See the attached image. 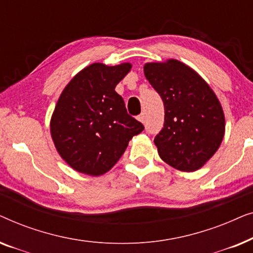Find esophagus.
Returning <instances> with one entry per match:
<instances>
[{
    "label": "esophagus",
    "mask_w": 253,
    "mask_h": 253,
    "mask_svg": "<svg viewBox=\"0 0 253 253\" xmlns=\"http://www.w3.org/2000/svg\"><path fill=\"white\" fill-rule=\"evenodd\" d=\"M138 120L140 121V122H145V114L144 113H141L140 115H138Z\"/></svg>",
    "instance_id": "1"
}]
</instances>
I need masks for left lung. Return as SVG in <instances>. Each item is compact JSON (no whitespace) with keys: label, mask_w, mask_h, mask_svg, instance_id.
<instances>
[{"label":"left lung","mask_w":253,"mask_h":253,"mask_svg":"<svg viewBox=\"0 0 253 253\" xmlns=\"http://www.w3.org/2000/svg\"><path fill=\"white\" fill-rule=\"evenodd\" d=\"M145 77L161 96L165 123L154 137L160 158L182 171L199 169L219 148L224 115L216 95L188 65L147 63Z\"/></svg>","instance_id":"1"}]
</instances>
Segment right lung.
Masks as SVG:
<instances>
[{
  "mask_svg": "<svg viewBox=\"0 0 253 253\" xmlns=\"http://www.w3.org/2000/svg\"><path fill=\"white\" fill-rule=\"evenodd\" d=\"M131 64L93 63L76 75L58 99L50 132L58 153L75 170L99 176L108 171L144 126L126 112L116 85Z\"/></svg>",
  "mask_w": 253,
  "mask_h": 253,
  "instance_id": "add662e5",
  "label": "right lung"
}]
</instances>
